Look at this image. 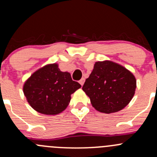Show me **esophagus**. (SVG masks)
<instances>
[{
	"mask_svg": "<svg viewBox=\"0 0 157 157\" xmlns=\"http://www.w3.org/2000/svg\"><path fill=\"white\" fill-rule=\"evenodd\" d=\"M84 82H85V79L84 78H82L81 80H80V81H79V83H80V85H81V86H83V83H84Z\"/></svg>",
	"mask_w": 157,
	"mask_h": 157,
	"instance_id": "obj_1",
	"label": "esophagus"
}]
</instances>
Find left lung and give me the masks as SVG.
Segmentation results:
<instances>
[{"mask_svg":"<svg viewBox=\"0 0 157 157\" xmlns=\"http://www.w3.org/2000/svg\"><path fill=\"white\" fill-rule=\"evenodd\" d=\"M136 87V78L131 71L118 63L106 60L95 63L82 89L96 110L110 114L128 105Z\"/></svg>","mask_w":157,"mask_h":157,"instance_id":"left-lung-1","label":"left lung"}]
</instances>
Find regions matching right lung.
Returning a JSON list of instances; mask_svg holds the SVG:
<instances>
[{
	"instance_id": "add662e5",
	"label": "right lung",
	"mask_w": 157,
	"mask_h": 157,
	"mask_svg": "<svg viewBox=\"0 0 157 157\" xmlns=\"http://www.w3.org/2000/svg\"><path fill=\"white\" fill-rule=\"evenodd\" d=\"M81 87L68 72H62L56 63L38 69L23 84V93L28 103L36 112L55 115L64 111L71 95Z\"/></svg>"
}]
</instances>
